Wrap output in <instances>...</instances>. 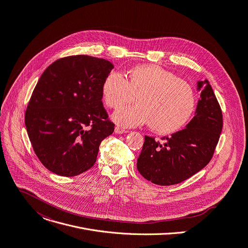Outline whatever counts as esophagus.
<instances>
[{"label": "esophagus", "mask_w": 248, "mask_h": 248, "mask_svg": "<svg viewBox=\"0 0 248 248\" xmlns=\"http://www.w3.org/2000/svg\"><path fill=\"white\" fill-rule=\"evenodd\" d=\"M115 132L118 133V134H123V133L128 132V130H125V129L120 127V126H116V127H115Z\"/></svg>", "instance_id": "1"}]
</instances>
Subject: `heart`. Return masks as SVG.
<instances>
[{
  "label": "heart",
  "instance_id": "1",
  "mask_svg": "<svg viewBox=\"0 0 248 248\" xmlns=\"http://www.w3.org/2000/svg\"><path fill=\"white\" fill-rule=\"evenodd\" d=\"M137 97L138 105L122 107ZM104 103L116 111L112 119L125 127L148 124L151 130L167 134L185 126L193 118L197 98L193 88L175 74L156 65H139L127 80L112 71L102 84Z\"/></svg>",
  "mask_w": 248,
  "mask_h": 248
}]
</instances>
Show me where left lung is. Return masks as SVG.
<instances>
[{
    "label": "left lung",
    "mask_w": 248,
    "mask_h": 248,
    "mask_svg": "<svg viewBox=\"0 0 248 248\" xmlns=\"http://www.w3.org/2000/svg\"><path fill=\"white\" fill-rule=\"evenodd\" d=\"M201 92L196 115L186 128L164 137L162 143L146 137L138 158V170L161 186L181 183L212 159L222 129V114L208 80L199 81Z\"/></svg>",
    "instance_id": "1"
}]
</instances>
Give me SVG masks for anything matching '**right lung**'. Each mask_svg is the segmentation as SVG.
<instances>
[{
  "mask_svg": "<svg viewBox=\"0 0 248 248\" xmlns=\"http://www.w3.org/2000/svg\"><path fill=\"white\" fill-rule=\"evenodd\" d=\"M114 68L88 55L63 57L40 76L25 123L32 148L49 171L65 177L91 168L115 124L102 102V84Z\"/></svg>",
  "mask_w": 248,
  "mask_h": 248,
  "instance_id": "right-lung-1",
  "label": "right lung"
}]
</instances>
